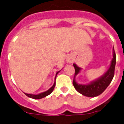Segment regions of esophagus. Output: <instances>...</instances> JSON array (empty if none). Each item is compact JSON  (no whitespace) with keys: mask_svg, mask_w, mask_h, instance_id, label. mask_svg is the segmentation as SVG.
Listing matches in <instances>:
<instances>
[{"mask_svg":"<svg viewBox=\"0 0 124 124\" xmlns=\"http://www.w3.org/2000/svg\"><path fill=\"white\" fill-rule=\"evenodd\" d=\"M68 62H69V63H72V60H68Z\"/></svg>","mask_w":124,"mask_h":124,"instance_id":"1","label":"esophagus"}]
</instances>
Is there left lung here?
Here are the masks:
<instances>
[{
  "label": "left lung",
  "instance_id": "left-lung-1",
  "mask_svg": "<svg viewBox=\"0 0 124 124\" xmlns=\"http://www.w3.org/2000/svg\"><path fill=\"white\" fill-rule=\"evenodd\" d=\"M116 62V57L115 53L114 48L113 49V58L111 61V64L108 70L104 75L98 78L97 80L92 81L88 84H80L75 80L76 76L80 73L81 68L78 67L76 64H74V67L75 68V74L73 80V85L77 91L87 97H96L100 95L107 88L111 83L112 79L114 76L115 66Z\"/></svg>",
  "mask_w": 124,
  "mask_h": 124
}]
</instances>
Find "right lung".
<instances>
[{"mask_svg":"<svg viewBox=\"0 0 124 124\" xmlns=\"http://www.w3.org/2000/svg\"><path fill=\"white\" fill-rule=\"evenodd\" d=\"M60 71H58V72H56V77H55V79L56 78V75L58 74V73ZM55 85H56V82H54V84H53V86H52L47 91L44 92H42V93H38V94H30V93H25L26 96H27L29 98H33V99H41V98H43L44 97H46V96H48L49 94H50V93L52 92V91L54 90V87H55Z\"/></svg>","mask_w":124,"mask_h":124,"instance_id":"1","label":"right lung"}]
</instances>
